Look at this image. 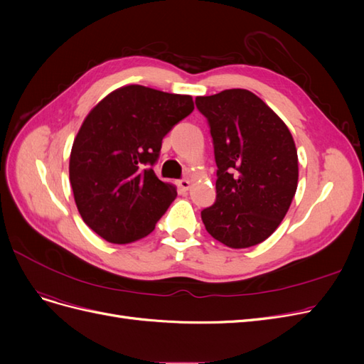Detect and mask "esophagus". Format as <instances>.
I'll list each match as a JSON object with an SVG mask.
<instances>
[{
    "instance_id": "obj_1",
    "label": "esophagus",
    "mask_w": 364,
    "mask_h": 364,
    "mask_svg": "<svg viewBox=\"0 0 364 364\" xmlns=\"http://www.w3.org/2000/svg\"><path fill=\"white\" fill-rule=\"evenodd\" d=\"M178 185H179V188H181L182 191H188L190 186H191V182H190L188 179H182V181L178 182Z\"/></svg>"
}]
</instances>
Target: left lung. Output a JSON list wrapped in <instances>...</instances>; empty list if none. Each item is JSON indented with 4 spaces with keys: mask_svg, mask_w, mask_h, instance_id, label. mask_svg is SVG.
<instances>
[{
    "mask_svg": "<svg viewBox=\"0 0 364 364\" xmlns=\"http://www.w3.org/2000/svg\"><path fill=\"white\" fill-rule=\"evenodd\" d=\"M211 129L217 197L202 211L208 234L232 249L257 246L287 214L299 167L284 121L247 90L197 97Z\"/></svg>",
    "mask_w": 364,
    "mask_h": 364,
    "instance_id": "obj_1",
    "label": "left lung"
}]
</instances>
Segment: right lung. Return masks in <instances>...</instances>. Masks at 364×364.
Masks as SVG:
<instances>
[{"mask_svg": "<svg viewBox=\"0 0 364 364\" xmlns=\"http://www.w3.org/2000/svg\"><path fill=\"white\" fill-rule=\"evenodd\" d=\"M194 109L191 95L141 85L112 91L87 114L70 156L83 222L109 243L147 237L178 196L153 171L162 138Z\"/></svg>", "mask_w": 364, "mask_h": 364, "instance_id": "obj_1", "label": "right lung"}]
</instances>
